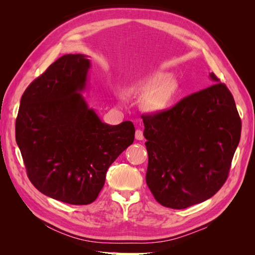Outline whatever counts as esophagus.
Returning <instances> with one entry per match:
<instances>
[{
  "instance_id": "1",
  "label": "esophagus",
  "mask_w": 255,
  "mask_h": 255,
  "mask_svg": "<svg viewBox=\"0 0 255 255\" xmlns=\"http://www.w3.org/2000/svg\"><path fill=\"white\" fill-rule=\"evenodd\" d=\"M135 138L137 140H143V132L141 129H137L135 133Z\"/></svg>"
}]
</instances>
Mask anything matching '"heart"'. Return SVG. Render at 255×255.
Listing matches in <instances>:
<instances>
[{
	"instance_id": "b5f03b06",
	"label": "heart",
	"mask_w": 255,
	"mask_h": 255,
	"mask_svg": "<svg viewBox=\"0 0 255 255\" xmlns=\"http://www.w3.org/2000/svg\"><path fill=\"white\" fill-rule=\"evenodd\" d=\"M177 81L168 73L158 72L129 86L130 96L143 98V105L152 113L166 110L177 91Z\"/></svg>"
}]
</instances>
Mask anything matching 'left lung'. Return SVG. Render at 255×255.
Instances as JSON below:
<instances>
[{
    "label": "left lung",
    "mask_w": 255,
    "mask_h": 255,
    "mask_svg": "<svg viewBox=\"0 0 255 255\" xmlns=\"http://www.w3.org/2000/svg\"><path fill=\"white\" fill-rule=\"evenodd\" d=\"M215 84L170 110L142 115L149 163L145 182L156 201L182 210L213 197L228 179L241 139L234 98L213 72Z\"/></svg>",
    "instance_id": "8db88e82"
}]
</instances>
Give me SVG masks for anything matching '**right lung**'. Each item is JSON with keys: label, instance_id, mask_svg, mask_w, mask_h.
I'll list each match as a JSON object with an SVG mask.
<instances>
[{"label": "right lung", "instance_id": "obj_1", "mask_svg": "<svg viewBox=\"0 0 255 255\" xmlns=\"http://www.w3.org/2000/svg\"><path fill=\"white\" fill-rule=\"evenodd\" d=\"M90 60L83 54L59 57L22 95L16 141L29 181L58 201L94 202L106 172L134 141L130 121L110 126L85 101Z\"/></svg>", "mask_w": 255, "mask_h": 255}]
</instances>
